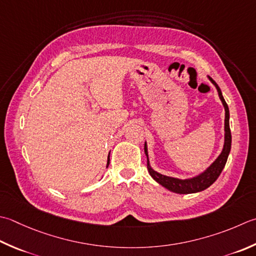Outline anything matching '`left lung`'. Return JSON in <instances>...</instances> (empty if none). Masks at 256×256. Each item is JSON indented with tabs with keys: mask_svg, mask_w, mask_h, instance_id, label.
<instances>
[{
	"mask_svg": "<svg viewBox=\"0 0 256 256\" xmlns=\"http://www.w3.org/2000/svg\"><path fill=\"white\" fill-rule=\"evenodd\" d=\"M208 80L211 81L215 88L218 90V96L221 98V101L224 105V110H225V120H224V146L221 154L218 155V158L215 160V161L210 165V166L205 170V171L201 174H198V176H194L192 178H186V180H180L176 178H171V176H166V175L160 174L156 171L151 168L148 162V145L146 142L144 144V152L145 155L148 158V173L156 181L158 184H161L162 186L165 188L170 190L174 193H178V194H190V193H196V192H201L203 190L208 188V186L216 181L218 178L220 176V174L223 171V168L226 164L228 158L230 151H231V143H232V135H231V130H230V111H228V106L226 102L222 95L221 88H218V85L215 83L214 80L212 78L208 76Z\"/></svg>",
	"mask_w": 256,
	"mask_h": 256,
	"instance_id": "1",
	"label": "left lung"
}]
</instances>
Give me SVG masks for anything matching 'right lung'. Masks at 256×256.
<instances>
[{
    "label": "right lung",
    "instance_id": "right-lung-1",
    "mask_svg": "<svg viewBox=\"0 0 256 256\" xmlns=\"http://www.w3.org/2000/svg\"><path fill=\"white\" fill-rule=\"evenodd\" d=\"M108 164H110V155H108ZM106 166V168H108Z\"/></svg>",
    "mask_w": 256,
    "mask_h": 256
}]
</instances>
